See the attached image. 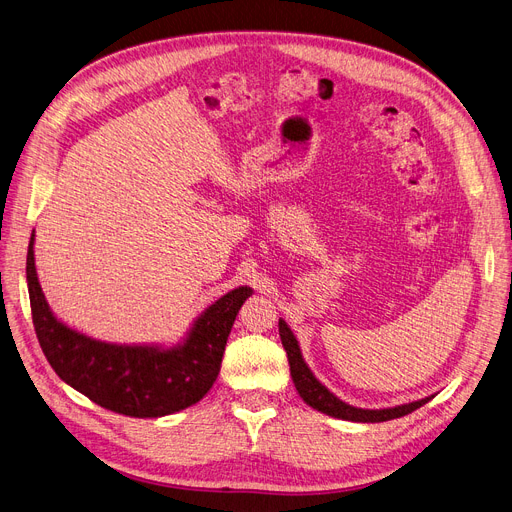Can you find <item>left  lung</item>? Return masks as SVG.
Wrapping results in <instances>:
<instances>
[{
	"mask_svg": "<svg viewBox=\"0 0 512 512\" xmlns=\"http://www.w3.org/2000/svg\"><path fill=\"white\" fill-rule=\"evenodd\" d=\"M280 337H282V346L288 354V362H290V374L296 391L300 393V397L309 403L315 410L333 416V418H342V420H350V422H387V420H395L401 416L412 414L418 407H422L424 403H428L432 397L414 401V403H405V405H397V407H389V410H360V407H352L348 403H344L342 399H337L333 393H329V389H325V385H321L313 372L309 370V366L304 364L300 348L294 333L290 331V327L280 319Z\"/></svg>",
	"mask_w": 512,
	"mask_h": 512,
	"instance_id": "obj_1",
	"label": "left lung"
}]
</instances>
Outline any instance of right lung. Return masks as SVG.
I'll list each match as a JSON object with an SVG mask.
<instances>
[{"label": "right lung", "instance_id": "1", "mask_svg": "<svg viewBox=\"0 0 512 512\" xmlns=\"http://www.w3.org/2000/svg\"><path fill=\"white\" fill-rule=\"evenodd\" d=\"M34 232L26 255L32 325L59 379L105 410L131 418H160L197 403L214 385L238 309L251 296L243 286L203 313L187 342L173 350L96 342L59 323L49 311L34 269Z\"/></svg>", "mask_w": 512, "mask_h": 512}]
</instances>
